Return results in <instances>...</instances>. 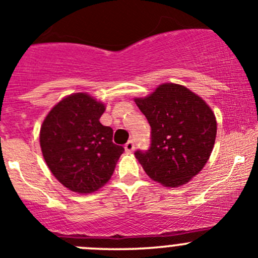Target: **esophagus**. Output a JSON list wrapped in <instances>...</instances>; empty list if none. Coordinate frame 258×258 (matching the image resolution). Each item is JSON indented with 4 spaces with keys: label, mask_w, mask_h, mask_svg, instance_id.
Returning <instances> with one entry per match:
<instances>
[{
    "label": "esophagus",
    "mask_w": 258,
    "mask_h": 258,
    "mask_svg": "<svg viewBox=\"0 0 258 258\" xmlns=\"http://www.w3.org/2000/svg\"><path fill=\"white\" fill-rule=\"evenodd\" d=\"M125 151L127 152V153H132V152L134 151V148H136V146H134V142L133 141H129L126 144H125Z\"/></svg>",
    "instance_id": "1"
}]
</instances>
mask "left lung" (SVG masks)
Listing matches in <instances>:
<instances>
[{
    "label": "left lung",
    "instance_id": "obj_1",
    "mask_svg": "<svg viewBox=\"0 0 258 258\" xmlns=\"http://www.w3.org/2000/svg\"><path fill=\"white\" fill-rule=\"evenodd\" d=\"M152 127V144L136 158L153 181L166 187L187 183L207 164L217 137V119L199 95L177 83H162L134 99Z\"/></svg>",
    "mask_w": 258,
    "mask_h": 258
}]
</instances>
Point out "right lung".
<instances>
[{"mask_svg":"<svg viewBox=\"0 0 258 258\" xmlns=\"http://www.w3.org/2000/svg\"><path fill=\"white\" fill-rule=\"evenodd\" d=\"M105 104L76 92L54 105L40 127L46 166L64 187L91 194L111 178L124 148L112 143V129L100 122Z\"/></svg>","mask_w":258,"mask_h":258,"instance_id":"right-lung-1","label":"right lung"}]
</instances>
